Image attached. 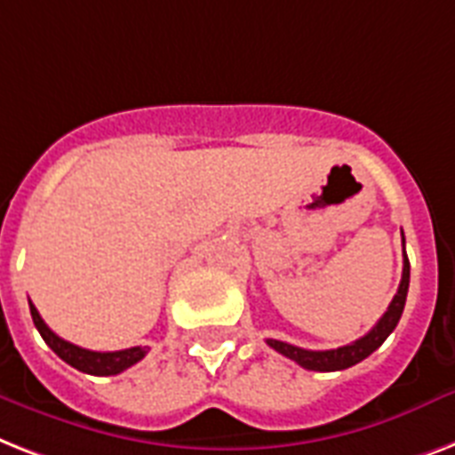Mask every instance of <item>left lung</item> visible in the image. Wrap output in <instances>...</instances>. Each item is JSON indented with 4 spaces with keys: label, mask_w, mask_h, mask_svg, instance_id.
<instances>
[{
    "label": "left lung",
    "mask_w": 455,
    "mask_h": 455,
    "mask_svg": "<svg viewBox=\"0 0 455 455\" xmlns=\"http://www.w3.org/2000/svg\"><path fill=\"white\" fill-rule=\"evenodd\" d=\"M402 243H404V234H402ZM407 291H409V259L407 252H404V268H402V280L400 287H397V294L393 297L387 311L383 313V317L379 323L367 331V334L357 339V341L348 343V346H341L336 350H306L299 348V346H291L285 341H275V339H266V343L271 346L273 350H278L280 355L290 357L299 364V367L311 369V371H341V369H348L357 362H362L364 357H369L374 353L387 336L393 334V330L400 323L402 311H404V304H407Z\"/></svg>",
    "instance_id": "1"
}]
</instances>
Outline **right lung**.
Returning a JSON list of instances; mask_svg holds the SVG:
<instances>
[{
  "mask_svg": "<svg viewBox=\"0 0 455 455\" xmlns=\"http://www.w3.org/2000/svg\"><path fill=\"white\" fill-rule=\"evenodd\" d=\"M29 313H32L35 327L39 330L42 339L48 343V348L53 350L60 360L72 364L74 369L84 371V374L116 376L121 374V371H125L128 367H132V364H138V362L147 355V348H142V346H135V348L125 350H114V353H98V350L79 348V346L65 341V339H60L55 331L48 330V324L42 320V315H39V311L35 308V304H29Z\"/></svg>",
  "mask_w": 455,
  "mask_h": 455,
  "instance_id": "add662e5",
  "label": "right lung"
}]
</instances>
